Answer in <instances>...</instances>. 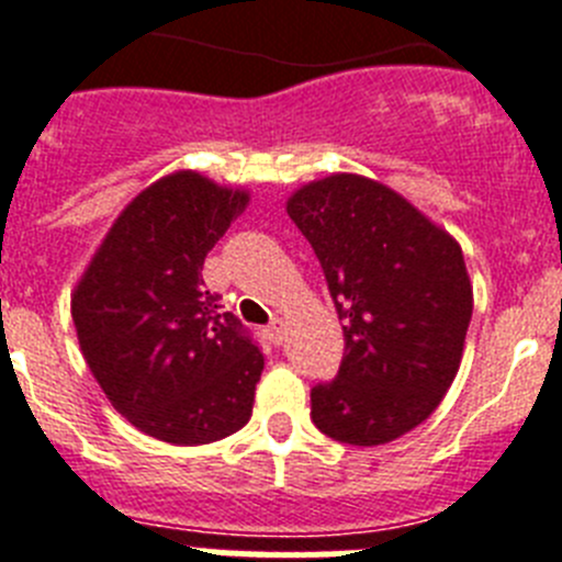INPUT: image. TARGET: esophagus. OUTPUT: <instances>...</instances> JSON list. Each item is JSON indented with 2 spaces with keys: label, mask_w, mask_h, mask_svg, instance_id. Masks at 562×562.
<instances>
[{
  "label": "esophagus",
  "mask_w": 562,
  "mask_h": 562,
  "mask_svg": "<svg viewBox=\"0 0 562 562\" xmlns=\"http://www.w3.org/2000/svg\"><path fill=\"white\" fill-rule=\"evenodd\" d=\"M265 335L272 346H281V340H284V324H281V321H272V324L265 329Z\"/></svg>",
  "instance_id": "obj_1"
}]
</instances>
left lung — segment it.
<instances>
[{"label": "left lung", "mask_w": 562, "mask_h": 562, "mask_svg": "<svg viewBox=\"0 0 562 562\" xmlns=\"http://www.w3.org/2000/svg\"><path fill=\"white\" fill-rule=\"evenodd\" d=\"M286 213L315 250L342 324L335 380L312 389V422L374 448L428 419L459 371L473 286L461 247L391 188L335 173Z\"/></svg>", "instance_id": "obj_1"}]
</instances>
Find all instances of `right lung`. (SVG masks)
Wrapping results in <instances>:
<instances>
[{
  "instance_id": "right-lung-1",
  "label": "right lung",
  "mask_w": 562,
  "mask_h": 562,
  "mask_svg": "<svg viewBox=\"0 0 562 562\" xmlns=\"http://www.w3.org/2000/svg\"><path fill=\"white\" fill-rule=\"evenodd\" d=\"M247 193L193 171L154 182L109 231L72 295L83 360L114 411L171 445L245 428L265 355L220 312L202 265Z\"/></svg>"
}]
</instances>
